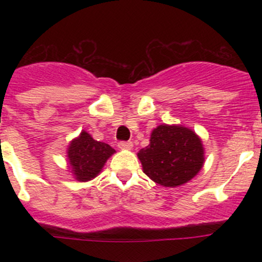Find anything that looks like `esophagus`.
Wrapping results in <instances>:
<instances>
[{"label":"esophagus","mask_w":262,"mask_h":262,"mask_svg":"<svg viewBox=\"0 0 262 262\" xmlns=\"http://www.w3.org/2000/svg\"><path fill=\"white\" fill-rule=\"evenodd\" d=\"M118 147L120 148V149H132L133 148V143L132 142H120V143L118 144Z\"/></svg>","instance_id":"obj_1"}]
</instances>
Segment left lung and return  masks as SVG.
Instances as JSON below:
<instances>
[{"instance_id": "obj_1", "label": "left lung", "mask_w": 262, "mask_h": 262, "mask_svg": "<svg viewBox=\"0 0 262 262\" xmlns=\"http://www.w3.org/2000/svg\"><path fill=\"white\" fill-rule=\"evenodd\" d=\"M203 141L180 124H161L150 133L149 144L137 156L143 172L156 184L176 187L199 173L205 162Z\"/></svg>"}]
</instances>
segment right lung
I'll use <instances>...</instances> for the list:
<instances>
[{
    "label": "right lung",
    "mask_w": 262,
    "mask_h": 262,
    "mask_svg": "<svg viewBox=\"0 0 262 262\" xmlns=\"http://www.w3.org/2000/svg\"><path fill=\"white\" fill-rule=\"evenodd\" d=\"M115 153L114 148L102 142L95 141L90 133L82 130L73 138L67 148L70 172L75 180L86 182L96 178L104 168L106 161Z\"/></svg>",
    "instance_id": "obj_1"
}]
</instances>
